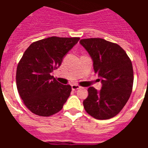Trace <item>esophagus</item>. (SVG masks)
<instances>
[{
    "instance_id": "34e87169",
    "label": "esophagus",
    "mask_w": 148,
    "mask_h": 148,
    "mask_svg": "<svg viewBox=\"0 0 148 148\" xmlns=\"http://www.w3.org/2000/svg\"><path fill=\"white\" fill-rule=\"evenodd\" d=\"M81 88V87L78 85H77V84H73V85H71V89L73 90H78V89H80Z\"/></svg>"
}]
</instances>
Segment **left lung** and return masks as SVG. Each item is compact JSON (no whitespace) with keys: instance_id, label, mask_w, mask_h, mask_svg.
I'll use <instances>...</instances> for the list:
<instances>
[{"instance_id":"8db88e82","label":"left lung","mask_w":148,"mask_h":148,"mask_svg":"<svg viewBox=\"0 0 148 148\" xmlns=\"http://www.w3.org/2000/svg\"><path fill=\"white\" fill-rule=\"evenodd\" d=\"M80 44L90 56L95 72L102 84L100 90L93 87L88 88L84 108L96 119H110L123 109L131 96L134 82L132 63L119 45L102 38L82 39Z\"/></svg>"}]
</instances>
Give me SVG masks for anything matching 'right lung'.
I'll return each mask as SVG.
<instances>
[{
	"instance_id": "obj_1",
	"label": "right lung",
	"mask_w": 148,
	"mask_h": 148,
	"mask_svg": "<svg viewBox=\"0 0 148 148\" xmlns=\"http://www.w3.org/2000/svg\"><path fill=\"white\" fill-rule=\"evenodd\" d=\"M79 40L51 37L32 43L25 51L17 65L16 83L20 96L32 113L48 117L63 108L71 87L59 83L51 73Z\"/></svg>"
}]
</instances>
